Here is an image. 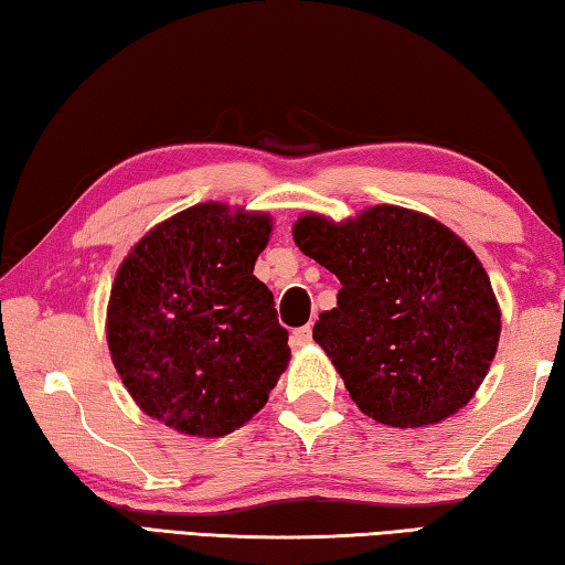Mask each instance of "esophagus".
Returning <instances> with one entry per match:
<instances>
[{"instance_id": "esophagus-1", "label": "esophagus", "mask_w": 565, "mask_h": 565, "mask_svg": "<svg viewBox=\"0 0 565 565\" xmlns=\"http://www.w3.org/2000/svg\"><path fill=\"white\" fill-rule=\"evenodd\" d=\"M306 343H311V327H301V329H294L291 333V347H306Z\"/></svg>"}]
</instances>
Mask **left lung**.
Listing matches in <instances>:
<instances>
[{"instance_id":"8db88e82","label":"left lung","mask_w":565,"mask_h":565,"mask_svg":"<svg viewBox=\"0 0 565 565\" xmlns=\"http://www.w3.org/2000/svg\"><path fill=\"white\" fill-rule=\"evenodd\" d=\"M294 242L337 274V309L313 323L363 414L416 428L463 408L499 349L489 274L451 228L381 204L333 224L306 214Z\"/></svg>"}]
</instances>
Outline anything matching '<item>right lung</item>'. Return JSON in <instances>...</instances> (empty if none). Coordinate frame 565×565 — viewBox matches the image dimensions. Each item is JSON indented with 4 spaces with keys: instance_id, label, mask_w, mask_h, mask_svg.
<instances>
[{
    "instance_id": "add662e5",
    "label": "right lung",
    "mask_w": 565,
    "mask_h": 565,
    "mask_svg": "<svg viewBox=\"0 0 565 565\" xmlns=\"http://www.w3.org/2000/svg\"><path fill=\"white\" fill-rule=\"evenodd\" d=\"M266 214L196 204L131 248L111 286L107 341L131 398L189 436H226L262 411L289 363V331L254 264Z\"/></svg>"
}]
</instances>
